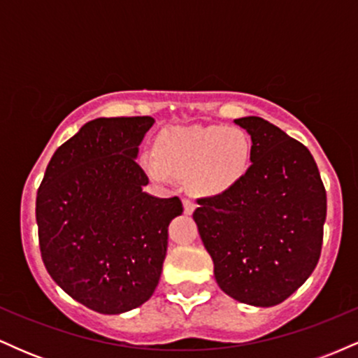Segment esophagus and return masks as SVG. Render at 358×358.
<instances>
[{
	"instance_id": "1",
	"label": "esophagus",
	"mask_w": 358,
	"mask_h": 358,
	"mask_svg": "<svg viewBox=\"0 0 358 358\" xmlns=\"http://www.w3.org/2000/svg\"><path fill=\"white\" fill-rule=\"evenodd\" d=\"M183 210H185V213H188V215L195 210V203H193V200L183 199Z\"/></svg>"
}]
</instances>
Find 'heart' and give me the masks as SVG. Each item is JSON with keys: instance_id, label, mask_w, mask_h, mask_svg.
<instances>
[{"instance_id": "b5f03b06", "label": "heart", "mask_w": 358, "mask_h": 358, "mask_svg": "<svg viewBox=\"0 0 358 358\" xmlns=\"http://www.w3.org/2000/svg\"><path fill=\"white\" fill-rule=\"evenodd\" d=\"M250 155L252 143L241 127H171L159 134L156 153L145 151L139 163L158 183L192 178L200 195H220L241 183Z\"/></svg>"}]
</instances>
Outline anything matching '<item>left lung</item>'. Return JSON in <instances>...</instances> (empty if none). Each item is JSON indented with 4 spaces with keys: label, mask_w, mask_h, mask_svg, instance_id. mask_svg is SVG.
<instances>
[{
    "label": "left lung",
    "mask_w": 358,
    "mask_h": 358,
    "mask_svg": "<svg viewBox=\"0 0 358 358\" xmlns=\"http://www.w3.org/2000/svg\"><path fill=\"white\" fill-rule=\"evenodd\" d=\"M252 141L248 173L193 212L225 294L252 306L289 298L318 264L327 192L305 145L257 116L236 119Z\"/></svg>",
    "instance_id": "1"
}]
</instances>
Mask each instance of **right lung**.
Instances as JSON below:
<instances>
[{"instance_id": "add662e5", "label": "right lung", "mask_w": 358, "mask_h": 358, "mask_svg": "<svg viewBox=\"0 0 358 358\" xmlns=\"http://www.w3.org/2000/svg\"><path fill=\"white\" fill-rule=\"evenodd\" d=\"M150 116L89 121L52 156L36 193L40 252L69 296L102 315L134 310L162 276L168 225L183 207L143 188Z\"/></svg>"}]
</instances>
